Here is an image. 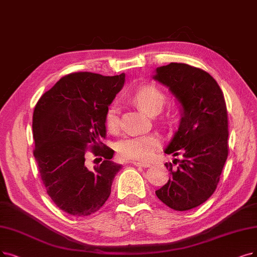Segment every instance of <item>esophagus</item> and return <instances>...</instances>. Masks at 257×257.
Returning a JSON list of instances; mask_svg holds the SVG:
<instances>
[{"instance_id": "obj_1", "label": "esophagus", "mask_w": 257, "mask_h": 257, "mask_svg": "<svg viewBox=\"0 0 257 257\" xmlns=\"http://www.w3.org/2000/svg\"><path fill=\"white\" fill-rule=\"evenodd\" d=\"M133 163H134V166H136V167H140V168H149L150 166H151V164L149 163V162H133Z\"/></svg>"}]
</instances>
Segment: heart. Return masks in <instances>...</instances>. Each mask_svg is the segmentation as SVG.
I'll return each instance as SVG.
<instances>
[{"label": "heart", "mask_w": 257, "mask_h": 257, "mask_svg": "<svg viewBox=\"0 0 257 257\" xmlns=\"http://www.w3.org/2000/svg\"><path fill=\"white\" fill-rule=\"evenodd\" d=\"M131 99L147 114L154 116L162 109L167 96L158 86L146 84L136 89ZM105 125L111 133H117L120 128V106L116 102L106 109ZM160 145L161 139L156 134L127 136L117 143V152L121 159L146 161L153 156Z\"/></svg>", "instance_id": "b5f03b06"}]
</instances>
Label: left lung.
Instances as JSON below:
<instances>
[{
  "label": "left lung",
  "instance_id": "1",
  "mask_svg": "<svg viewBox=\"0 0 257 257\" xmlns=\"http://www.w3.org/2000/svg\"><path fill=\"white\" fill-rule=\"evenodd\" d=\"M166 85L181 105V119L166 154L182 155L164 166L171 178L155 193L175 211H188L216 190L228 158V111L222 91L207 71L184 63L157 67L153 77Z\"/></svg>",
  "mask_w": 257,
  "mask_h": 257
}]
</instances>
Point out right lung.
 I'll use <instances>...</instances> for the list:
<instances>
[{
  "label": "right lung",
  "instance_id": "right-lung-1",
  "mask_svg": "<svg viewBox=\"0 0 257 257\" xmlns=\"http://www.w3.org/2000/svg\"><path fill=\"white\" fill-rule=\"evenodd\" d=\"M124 80V74H69L36 104L34 156L41 179L56 206L74 216H88L103 206L122 168L110 160L114 151L102 141L106 109ZM88 152L102 160L91 170L85 164Z\"/></svg>",
  "mask_w": 257,
  "mask_h": 257
}]
</instances>
